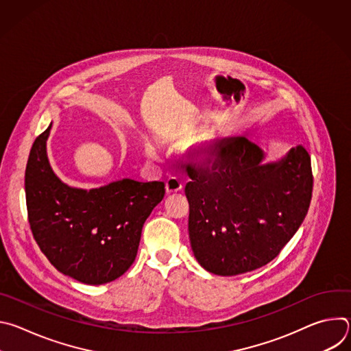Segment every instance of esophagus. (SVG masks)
<instances>
[{
  "label": "esophagus",
  "instance_id": "obj_1",
  "mask_svg": "<svg viewBox=\"0 0 351 351\" xmlns=\"http://www.w3.org/2000/svg\"><path fill=\"white\" fill-rule=\"evenodd\" d=\"M182 187H183L182 182H180L178 178H175V176L168 178V180L165 182V189H167V193H168V194L178 193V191L182 190Z\"/></svg>",
  "mask_w": 351,
  "mask_h": 351
}]
</instances>
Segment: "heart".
<instances>
[{
	"label": "heart",
	"instance_id": "b5f03b06",
	"mask_svg": "<svg viewBox=\"0 0 351 351\" xmlns=\"http://www.w3.org/2000/svg\"><path fill=\"white\" fill-rule=\"evenodd\" d=\"M144 148H145V154H147V157H149V158H154L156 157V148H154V145L149 143V141H145V144H144Z\"/></svg>",
	"mask_w": 351,
	"mask_h": 351
}]
</instances>
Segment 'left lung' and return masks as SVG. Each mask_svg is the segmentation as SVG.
<instances>
[{"label": "left lung", "instance_id": "1", "mask_svg": "<svg viewBox=\"0 0 351 351\" xmlns=\"http://www.w3.org/2000/svg\"><path fill=\"white\" fill-rule=\"evenodd\" d=\"M243 136L222 141L203 162H189V237L208 272L233 276L272 261L303 223L313 195L303 145L276 162Z\"/></svg>", "mask_w": 351, "mask_h": 351}]
</instances>
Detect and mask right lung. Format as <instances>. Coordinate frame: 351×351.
I'll return each mask as SVG.
<instances>
[{
    "mask_svg": "<svg viewBox=\"0 0 351 351\" xmlns=\"http://www.w3.org/2000/svg\"><path fill=\"white\" fill-rule=\"evenodd\" d=\"M51 123L34 140L25 172L30 229L60 272L86 285L122 276L133 264L145 219L162 202L164 182L122 179L98 189L64 183L47 157Z\"/></svg>",
    "mask_w": 351,
    "mask_h": 351,
    "instance_id": "obj_1",
    "label": "right lung"
}]
</instances>
